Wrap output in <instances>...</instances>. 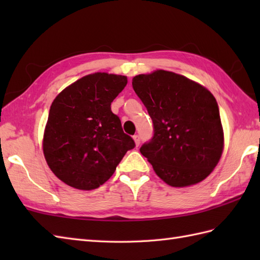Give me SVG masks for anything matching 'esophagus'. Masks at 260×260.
I'll list each match as a JSON object with an SVG mask.
<instances>
[{
    "mask_svg": "<svg viewBox=\"0 0 260 260\" xmlns=\"http://www.w3.org/2000/svg\"><path fill=\"white\" fill-rule=\"evenodd\" d=\"M133 139H134V141H135V144H136L137 146H139L140 143H141V136H140V135H134Z\"/></svg>",
    "mask_w": 260,
    "mask_h": 260,
    "instance_id": "1",
    "label": "esophagus"
}]
</instances>
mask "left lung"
Listing matches in <instances>:
<instances>
[{
  "mask_svg": "<svg viewBox=\"0 0 260 260\" xmlns=\"http://www.w3.org/2000/svg\"><path fill=\"white\" fill-rule=\"evenodd\" d=\"M135 93L153 121V136L140 148L165 183L187 186L204 180L223 150L219 106L206 88L165 70L135 76Z\"/></svg>",
  "mask_w": 260,
  "mask_h": 260,
  "instance_id": "8db88e82",
  "label": "left lung"
}]
</instances>
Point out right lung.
I'll return each mask as SVG.
<instances>
[{
    "label": "right lung",
    "instance_id": "right-lung-1",
    "mask_svg": "<svg viewBox=\"0 0 260 260\" xmlns=\"http://www.w3.org/2000/svg\"><path fill=\"white\" fill-rule=\"evenodd\" d=\"M126 84L125 76L96 73L77 80L53 101L43 153L49 168L66 184L97 189L135 147L110 108Z\"/></svg>",
    "mask_w": 260,
    "mask_h": 260
}]
</instances>
